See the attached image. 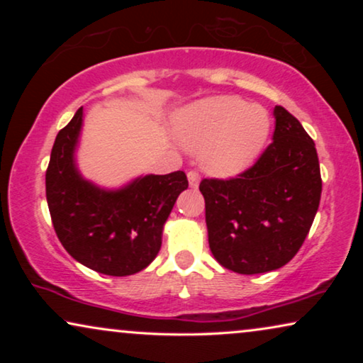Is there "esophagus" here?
Masks as SVG:
<instances>
[{"mask_svg":"<svg viewBox=\"0 0 363 363\" xmlns=\"http://www.w3.org/2000/svg\"><path fill=\"white\" fill-rule=\"evenodd\" d=\"M188 183H190L191 188H196L198 183H200V173L196 170H188Z\"/></svg>","mask_w":363,"mask_h":363,"instance_id":"34e87169","label":"esophagus"}]
</instances>
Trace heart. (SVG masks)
<instances>
[{"label":"heart","instance_id":"obj_1","mask_svg":"<svg viewBox=\"0 0 363 363\" xmlns=\"http://www.w3.org/2000/svg\"><path fill=\"white\" fill-rule=\"evenodd\" d=\"M175 133L190 150H203L201 162L216 175H235L250 167L264 147L271 121L262 107L236 97H211L177 113Z\"/></svg>","mask_w":363,"mask_h":363}]
</instances>
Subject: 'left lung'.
<instances>
[{
    "label": "left lung",
    "instance_id": "left-lung-1",
    "mask_svg": "<svg viewBox=\"0 0 363 363\" xmlns=\"http://www.w3.org/2000/svg\"><path fill=\"white\" fill-rule=\"evenodd\" d=\"M272 142L238 177L203 178L208 242L240 274L279 269L301 250L322 193L315 143L284 107L274 108Z\"/></svg>",
    "mask_w": 363,
    "mask_h": 363
}]
</instances>
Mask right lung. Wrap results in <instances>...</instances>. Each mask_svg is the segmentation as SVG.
Returning a JSON list of instances; mask_svg holds the SVG:
<instances>
[{
    "label": "right lung",
    "instance_id": "1",
    "mask_svg": "<svg viewBox=\"0 0 363 363\" xmlns=\"http://www.w3.org/2000/svg\"><path fill=\"white\" fill-rule=\"evenodd\" d=\"M82 107L61 128L46 170V198L54 231L74 259L107 276L145 269L162 246V230L178 195L188 188L185 172L147 175L117 191L84 180L74 165Z\"/></svg>",
    "mask_w": 363,
    "mask_h": 363
}]
</instances>
